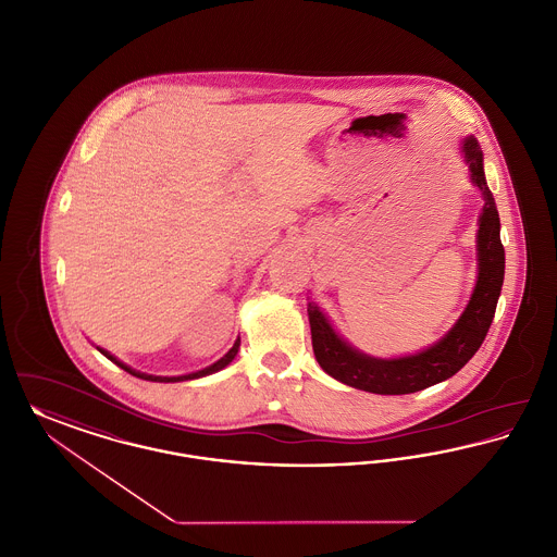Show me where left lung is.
<instances>
[{
	"label": "left lung",
	"mask_w": 557,
	"mask_h": 557,
	"mask_svg": "<svg viewBox=\"0 0 557 557\" xmlns=\"http://www.w3.org/2000/svg\"><path fill=\"white\" fill-rule=\"evenodd\" d=\"M471 183L482 191L484 208L478 230V282L469 305L457 324L435 345L404 358H372L343 341L315 302L307 305L315 360L332 379L361 392L404 395L421 392L457 374L484 343L505 277V248L500 244V221L492 191L486 185L484 156L473 136L460 143Z\"/></svg>",
	"instance_id": "1"
}]
</instances>
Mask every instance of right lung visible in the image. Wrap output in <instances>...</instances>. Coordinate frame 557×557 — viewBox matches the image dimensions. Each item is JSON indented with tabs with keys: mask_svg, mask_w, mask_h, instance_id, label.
I'll return each instance as SVG.
<instances>
[{
	"mask_svg": "<svg viewBox=\"0 0 557 557\" xmlns=\"http://www.w3.org/2000/svg\"><path fill=\"white\" fill-rule=\"evenodd\" d=\"M100 354L107 358V360L113 361V363H117L122 370H126V372H131L132 376H138V379H145V381H153V383H178V381H191V379H199V376H208V374H214V372H219V370H223L225 366H230L233 358L237 356V349H239V338L233 343V347H231L230 351L221 358L219 361H214L212 366H208V368H203V370H197V372H191V374H183V376H153V374H145V372H138V370H132L131 366H126L124 361L117 360L115 356H111L109 351H104V349H100L97 347Z\"/></svg>",
	"mask_w": 557,
	"mask_h": 557,
	"instance_id": "obj_1",
	"label": "right lung"
}]
</instances>
